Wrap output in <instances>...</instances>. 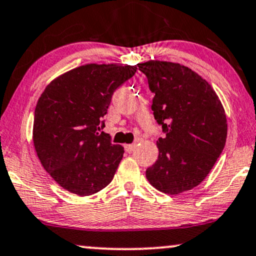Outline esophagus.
<instances>
[{"label": "esophagus", "instance_id": "34e87169", "mask_svg": "<svg viewBox=\"0 0 256 256\" xmlns=\"http://www.w3.org/2000/svg\"><path fill=\"white\" fill-rule=\"evenodd\" d=\"M126 152H132L136 148V144H126L124 145Z\"/></svg>", "mask_w": 256, "mask_h": 256}]
</instances>
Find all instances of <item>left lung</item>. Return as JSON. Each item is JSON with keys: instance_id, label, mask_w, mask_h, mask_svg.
Returning <instances> with one entry per match:
<instances>
[{"instance_id": "left-lung-1", "label": "left lung", "mask_w": 256, "mask_h": 256, "mask_svg": "<svg viewBox=\"0 0 256 256\" xmlns=\"http://www.w3.org/2000/svg\"><path fill=\"white\" fill-rule=\"evenodd\" d=\"M154 93L152 111L166 137L157 140L158 160L146 169L157 190L178 195L208 176L227 139V117L206 80L177 62L138 64Z\"/></svg>"}]
</instances>
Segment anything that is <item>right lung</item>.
<instances>
[{
	"label": "right lung",
	"mask_w": 256,
	"mask_h": 256,
	"mask_svg": "<svg viewBox=\"0 0 256 256\" xmlns=\"http://www.w3.org/2000/svg\"><path fill=\"white\" fill-rule=\"evenodd\" d=\"M136 64H87L48 84L38 100L33 142L44 169L67 192L90 196L108 186L124 148L99 134L113 92Z\"/></svg>",
	"instance_id": "1"
}]
</instances>
